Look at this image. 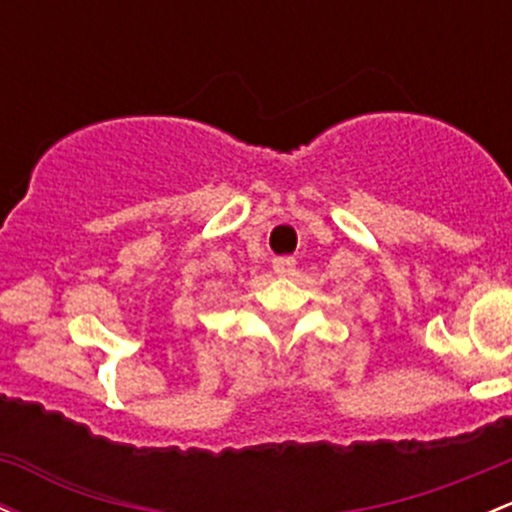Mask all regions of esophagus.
<instances>
[{
  "instance_id": "1",
  "label": "esophagus",
  "mask_w": 512,
  "mask_h": 512,
  "mask_svg": "<svg viewBox=\"0 0 512 512\" xmlns=\"http://www.w3.org/2000/svg\"><path fill=\"white\" fill-rule=\"evenodd\" d=\"M272 269L277 277H291L296 269V260L294 257H277V260L272 262Z\"/></svg>"
}]
</instances>
